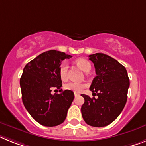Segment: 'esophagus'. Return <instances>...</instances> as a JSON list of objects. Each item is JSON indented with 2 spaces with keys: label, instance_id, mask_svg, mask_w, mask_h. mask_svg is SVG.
Listing matches in <instances>:
<instances>
[{
  "label": "esophagus",
  "instance_id": "esophagus-1",
  "mask_svg": "<svg viewBox=\"0 0 146 146\" xmlns=\"http://www.w3.org/2000/svg\"><path fill=\"white\" fill-rule=\"evenodd\" d=\"M79 96V94L77 93V92H74V96L76 97V96Z\"/></svg>",
  "mask_w": 146,
  "mask_h": 146
}]
</instances>
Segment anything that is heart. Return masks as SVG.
I'll return each mask as SVG.
<instances>
[{
	"instance_id": "obj_1",
	"label": "heart",
	"mask_w": 146,
	"mask_h": 146,
	"mask_svg": "<svg viewBox=\"0 0 146 146\" xmlns=\"http://www.w3.org/2000/svg\"><path fill=\"white\" fill-rule=\"evenodd\" d=\"M75 62L76 64L79 66V68L82 69L84 72H89L91 69V64L86 59H78V60H76ZM68 63H67L66 61H63L60 64V68H59V73H60V76L62 80H65L68 78ZM86 86V84L76 81H70L65 85V88L66 90H72L74 92H82Z\"/></svg>"
}]
</instances>
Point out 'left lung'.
<instances>
[{"label":"left lung","instance_id":"8db88e82","mask_svg":"<svg viewBox=\"0 0 146 146\" xmlns=\"http://www.w3.org/2000/svg\"><path fill=\"white\" fill-rule=\"evenodd\" d=\"M89 58L94 63L96 73L90 90L98 98L82 94L85 100L81 107L82 116L90 126L104 127L112 123L123 110L129 78L126 68L111 56L97 53L90 55Z\"/></svg>","mask_w":146,"mask_h":146}]
</instances>
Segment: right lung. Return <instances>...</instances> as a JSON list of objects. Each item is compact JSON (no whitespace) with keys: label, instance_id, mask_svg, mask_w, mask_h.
Returning <instances> with one entry per match:
<instances>
[{"label":"right lung","instance_id":"1","mask_svg":"<svg viewBox=\"0 0 146 146\" xmlns=\"http://www.w3.org/2000/svg\"><path fill=\"white\" fill-rule=\"evenodd\" d=\"M71 57L63 52L50 50L31 60L23 69L20 78L23 104L30 115L42 125L54 127L66 119L74 92L66 90L52 95L51 89L62 86L59 68L62 60Z\"/></svg>","mask_w":146,"mask_h":146}]
</instances>
